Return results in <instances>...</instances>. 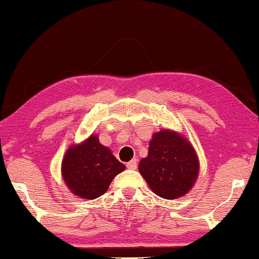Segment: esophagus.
I'll return each mask as SVG.
<instances>
[{"instance_id": "34e87169", "label": "esophagus", "mask_w": 259, "mask_h": 259, "mask_svg": "<svg viewBox=\"0 0 259 259\" xmlns=\"http://www.w3.org/2000/svg\"><path fill=\"white\" fill-rule=\"evenodd\" d=\"M126 166L128 167V168H131V169H135V168L138 167V160L137 159H132V160H131V162L127 163Z\"/></svg>"}]
</instances>
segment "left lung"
I'll return each instance as SVG.
<instances>
[{
  "mask_svg": "<svg viewBox=\"0 0 259 259\" xmlns=\"http://www.w3.org/2000/svg\"><path fill=\"white\" fill-rule=\"evenodd\" d=\"M139 171L152 192L171 200L184 196L198 175V158L193 146L181 135L163 130L155 133Z\"/></svg>",
  "mask_w": 259,
  "mask_h": 259,
  "instance_id": "8db88e82",
  "label": "left lung"
}]
</instances>
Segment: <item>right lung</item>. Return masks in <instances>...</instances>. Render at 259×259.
<instances>
[{"label":"right lung","mask_w":259,"mask_h":259,"mask_svg":"<svg viewBox=\"0 0 259 259\" xmlns=\"http://www.w3.org/2000/svg\"><path fill=\"white\" fill-rule=\"evenodd\" d=\"M125 169L111 154L102 146L97 135L79 146L71 147L63 158L62 175L72 192L82 198H97L107 192L118 173Z\"/></svg>","instance_id":"add662e5"}]
</instances>
